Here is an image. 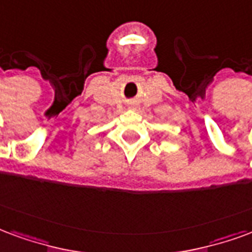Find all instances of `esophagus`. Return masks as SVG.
Segmentation results:
<instances>
[{
  "label": "esophagus",
  "mask_w": 252,
  "mask_h": 252,
  "mask_svg": "<svg viewBox=\"0 0 252 252\" xmlns=\"http://www.w3.org/2000/svg\"><path fill=\"white\" fill-rule=\"evenodd\" d=\"M128 109H129V111H133V112H139L140 111V107H139L137 104H135V102H131V104L128 105Z\"/></svg>",
  "instance_id": "1"
}]
</instances>
